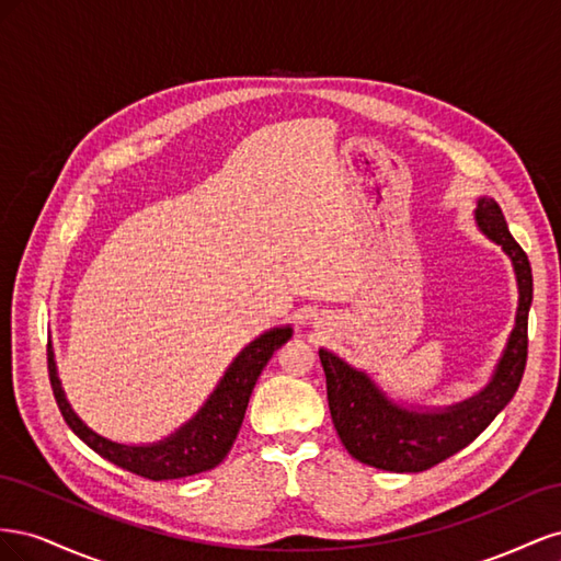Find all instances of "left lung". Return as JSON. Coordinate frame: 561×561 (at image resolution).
<instances>
[{
	"label": "left lung",
	"instance_id": "left-lung-1",
	"mask_svg": "<svg viewBox=\"0 0 561 561\" xmlns=\"http://www.w3.org/2000/svg\"><path fill=\"white\" fill-rule=\"evenodd\" d=\"M474 222L486 239L499 243L513 260L519 287L515 330L507 339L494 377L478 396L463 402L435 412H416L388 400L365 371L320 348L334 428L355 461L390 472L428 470L468 447L517 393L526 367V346H529L526 325H529L534 297L531 264L507 231L505 217L494 198L482 196L478 201Z\"/></svg>",
	"mask_w": 561,
	"mask_h": 561
}]
</instances>
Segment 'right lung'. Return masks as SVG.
I'll return each mask as SVG.
<instances>
[{"mask_svg": "<svg viewBox=\"0 0 561 561\" xmlns=\"http://www.w3.org/2000/svg\"><path fill=\"white\" fill-rule=\"evenodd\" d=\"M290 336L293 328H274L260 334L252 344H248L236 355V360L229 365L222 381L217 383L213 396L201 407L198 414L192 421H186L171 437H163L161 443L154 445H118L91 431L75 414L70 402L65 398L50 342L46 348L48 379L65 423L95 454L147 480H180L190 478V474L206 472L225 461V456L233 447L236 435L241 431L254 383H257L262 369L271 360L274 351H278Z\"/></svg>", "mask_w": 561, "mask_h": 561, "instance_id": "add662e5", "label": "right lung"}]
</instances>
